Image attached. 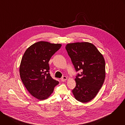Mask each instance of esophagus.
<instances>
[{"instance_id": "1", "label": "esophagus", "mask_w": 125, "mask_h": 125, "mask_svg": "<svg viewBox=\"0 0 125 125\" xmlns=\"http://www.w3.org/2000/svg\"><path fill=\"white\" fill-rule=\"evenodd\" d=\"M67 80V78L66 76H63V77L61 78V81H62V82H65V81H66Z\"/></svg>"}]
</instances>
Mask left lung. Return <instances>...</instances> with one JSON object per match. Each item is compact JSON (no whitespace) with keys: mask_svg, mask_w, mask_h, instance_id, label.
<instances>
[{"mask_svg":"<svg viewBox=\"0 0 125 125\" xmlns=\"http://www.w3.org/2000/svg\"><path fill=\"white\" fill-rule=\"evenodd\" d=\"M76 71L82 70L75 78L72 90L78 101L86 103L94 99L102 87L105 78V62L101 53L88 42L68 43L66 46Z\"/></svg>","mask_w":125,"mask_h":125,"instance_id":"1","label":"left lung"}]
</instances>
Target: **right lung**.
<instances>
[{
    "mask_svg": "<svg viewBox=\"0 0 125 125\" xmlns=\"http://www.w3.org/2000/svg\"><path fill=\"white\" fill-rule=\"evenodd\" d=\"M61 45L39 42L28 47L23 55L19 69L20 77L28 91L38 99L48 98L59 83L49 73L48 62Z\"/></svg>",
    "mask_w": 125,
    "mask_h": 125,
    "instance_id": "add662e5",
    "label": "right lung"
}]
</instances>
